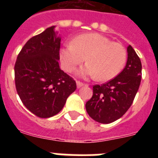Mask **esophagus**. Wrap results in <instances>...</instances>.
Here are the masks:
<instances>
[{
    "instance_id": "esophagus-1",
    "label": "esophagus",
    "mask_w": 158,
    "mask_h": 158,
    "mask_svg": "<svg viewBox=\"0 0 158 158\" xmlns=\"http://www.w3.org/2000/svg\"><path fill=\"white\" fill-rule=\"evenodd\" d=\"M83 85H85V84L82 83L81 81H77V88H81Z\"/></svg>"
}]
</instances>
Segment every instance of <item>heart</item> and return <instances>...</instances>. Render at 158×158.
<instances>
[{
	"instance_id": "obj_1",
	"label": "heart",
	"mask_w": 158,
	"mask_h": 158,
	"mask_svg": "<svg viewBox=\"0 0 158 158\" xmlns=\"http://www.w3.org/2000/svg\"><path fill=\"white\" fill-rule=\"evenodd\" d=\"M63 68L72 72L86 58L88 64L78 70L81 77H96L100 81L111 80L121 72L127 62V51L120 43L111 42L99 33L77 36L73 43H66L60 50Z\"/></svg>"
}]
</instances>
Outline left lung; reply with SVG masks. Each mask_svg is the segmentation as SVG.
I'll return each instance as SVG.
<instances>
[{
  "label": "left lung",
  "mask_w": 158,
  "mask_h": 158,
  "mask_svg": "<svg viewBox=\"0 0 158 158\" xmlns=\"http://www.w3.org/2000/svg\"><path fill=\"white\" fill-rule=\"evenodd\" d=\"M126 66L115 77L102 85L93 86V96L85 108L93 119L111 123L127 111L139 90L142 78V63L133 47H127Z\"/></svg>",
  "instance_id": "8db88e82"
}]
</instances>
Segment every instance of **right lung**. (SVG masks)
<instances>
[{
	"mask_svg": "<svg viewBox=\"0 0 158 158\" xmlns=\"http://www.w3.org/2000/svg\"><path fill=\"white\" fill-rule=\"evenodd\" d=\"M54 26L33 36L17 55L14 72L16 92L23 105L40 118L57 115L76 90L73 78L61 70V39Z\"/></svg>",
	"mask_w": 158,
	"mask_h": 158,
	"instance_id": "obj_1",
	"label": "right lung"
}]
</instances>
